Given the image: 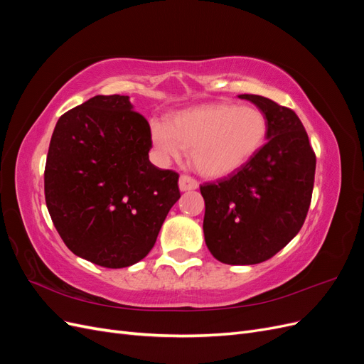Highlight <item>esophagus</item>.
<instances>
[{"instance_id": "34e87169", "label": "esophagus", "mask_w": 364, "mask_h": 364, "mask_svg": "<svg viewBox=\"0 0 364 364\" xmlns=\"http://www.w3.org/2000/svg\"><path fill=\"white\" fill-rule=\"evenodd\" d=\"M199 186V182H197L194 178L188 174H182L179 179V188L181 191H190V190H196Z\"/></svg>"}]
</instances>
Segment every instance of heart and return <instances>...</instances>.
Listing matches in <instances>:
<instances>
[{
	"mask_svg": "<svg viewBox=\"0 0 364 364\" xmlns=\"http://www.w3.org/2000/svg\"><path fill=\"white\" fill-rule=\"evenodd\" d=\"M267 135V119L257 107L229 103L206 105L176 114L170 124L153 119L150 136L164 161H178L191 150L196 170L223 178L257 155Z\"/></svg>",
	"mask_w": 364,
	"mask_h": 364,
	"instance_id": "obj_1",
	"label": "heart"
}]
</instances>
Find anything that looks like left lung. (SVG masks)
<instances>
[{
	"instance_id": "1",
	"label": "left lung",
	"mask_w": 364,
	"mask_h": 364,
	"mask_svg": "<svg viewBox=\"0 0 364 364\" xmlns=\"http://www.w3.org/2000/svg\"><path fill=\"white\" fill-rule=\"evenodd\" d=\"M267 119V142L245 167L200 185L203 234L214 258L232 266L267 261L299 232L311 203L316 155L302 121L270 98L241 94Z\"/></svg>"
}]
</instances>
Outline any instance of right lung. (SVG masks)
Instances as JSON below:
<instances>
[{
	"instance_id": "1",
	"label": "right lung",
	"mask_w": 364,
	"mask_h": 364,
	"mask_svg": "<svg viewBox=\"0 0 364 364\" xmlns=\"http://www.w3.org/2000/svg\"><path fill=\"white\" fill-rule=\"evenodd\" d=\"M149 121L127 95L65 112L50 141L43 190L54 228L77 257L107 269L141 261L179 200V174L149 161Z\"/></svg>"
}]
</instances>
